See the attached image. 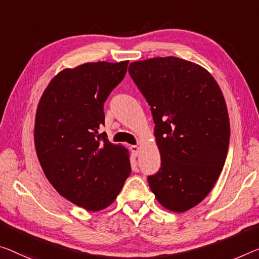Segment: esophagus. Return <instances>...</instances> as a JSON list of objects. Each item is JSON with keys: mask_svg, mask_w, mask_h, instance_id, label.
<instances>
[{"mask_svg": "<svg viewBox=\"0 0 259 259\" xmlns=\"http://www.w3.org/2000/svg\"><path fill=\"white\" fill-rule=\"evenodd\" d=\"M130 149H131V152H132V154L134 155V156H138L139 150H140V148H139L138 146H131Z\"/></svg>", "mask_w": 259, "mask_h": 259, "instance_id": "1", "label": "esophagus"}]
</instances>
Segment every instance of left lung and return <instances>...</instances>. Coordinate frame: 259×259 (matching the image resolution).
Masks as SVG:
<instances>
[{"label":"left lung","instance_id":"obj_1","mask_svg":"<svg viewBox=\"0 0 259 259\" xmlns=\"http://www.w3.org/2000/svg\"><path fill=\"white\" fill-rule=\"evenodd\" d=\"M128 73L150 106L161 168L148 176L158 202L185 212L210 192L229 146L227 105L215 79L196 63L154 58L130 63Z\"/></svg>","mask_w":259,"mask_h":259}]
</instances>
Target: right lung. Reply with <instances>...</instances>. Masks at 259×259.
Returning <instances> with one entry per match:
<instances>
[{
  "mask_svg": "<svg viewBox=\"0 0 259 259\" xmlns=\"http://www.w3.org/2000/svg\"><path fill=\"white\" fill-rule=\"evenodd\" d=\"M127 65L99 61L60 71L35 113L34 145L47 180L62 197L93 212L112 204L131 174L127 149L99 132L104 103Z\"/></svg>",
  "mask_w": 259,
  "mask_h": 259,
  "instance_id": "add662e5",
  "label": "right lung"
}]
</instances>
